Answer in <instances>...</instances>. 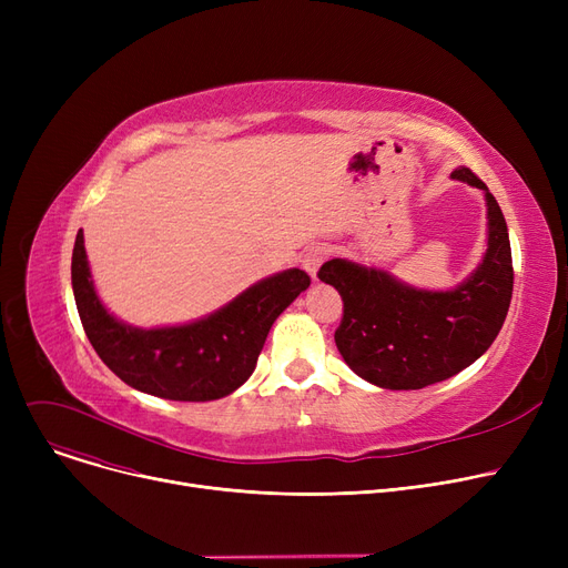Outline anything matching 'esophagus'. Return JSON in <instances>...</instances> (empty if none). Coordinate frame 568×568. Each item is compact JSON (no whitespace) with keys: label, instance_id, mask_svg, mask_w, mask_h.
Here are the masks:
<instances>
[{"label":"esophagus","instance_id":"34e87169","mask_svg":"<svg viewBox=\"0 0 568 568\" xmlns=\"http://www.w3.org/2000/svg\"><path fill=\"white\" fill-rule=\"evenodd\" d=\"M326 257H329V248H326V246H311V248L304 253L302 264H304L306 272L315 278L320 264H322Z\"/></svg>","mask_w":568,"mask_h":568}]
</instances>
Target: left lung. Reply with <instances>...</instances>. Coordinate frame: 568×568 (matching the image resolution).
<instances>
[{"label":"left lung","mask_w":568,"mask_h":568,"mask_svg":"<svg viewBox=\"0 0 568 568\" xmlns=\"http://www.w3.org/2000/svg\"><path fill=\"white\" fill-rule=\"evenodd\" d=\"M481 189L488 206V248L458 287L430 292L405 285L389 272L329 260L317 278L343 296L336 345L345 364L382 389H424L474 364L493 345L509 313L514 264L509 230L497 200L469 168L452 172Z\"/></svg>","instance_id":"obj_1"}]
</instances>
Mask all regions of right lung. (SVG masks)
<instances>
[{"mask_svg":"<svg viewBox=\"0 0 568 568\" xmlns=\"http://www.w3.org/2000/svg\"><path fill=\"white\" fill-rule=\"evenodd\" d=\"M71 283L84 334L119 379L149 396L204 403L232 394L251 377L268 329L311 285V276L302 268H287L251 285L197 322L138 329L119 322L101 304L80 230Z\"/></svg>","mask_w":568,"mask_h":568,"instance_id":"obj_1","label":"right lung"}]
</instances>
